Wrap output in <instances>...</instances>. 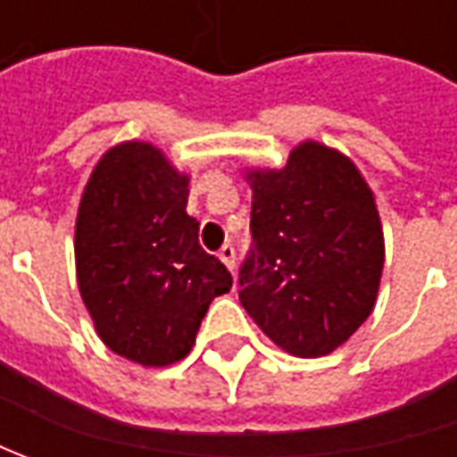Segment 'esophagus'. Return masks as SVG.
<instances>
[{
	"label": "esophagus",
	"instance_id": "esophagus-1",
	"mask_svg": "<svg viewBox=\"0 0 457 457\" xmlns=\"http://www.w3.org/2000/svg\"><path fill=\"white\" fill-rule=\"evenodd\" d=\"M219 256H220V262H223V264H226L231 272L237 270V252H234V246H231V244H223V246H220Z\"/></svg>",
	"mask_w": 457,
	"mask_h": 457
}]
</instances>
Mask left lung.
Returning a JSON list of instances; mask_svg holds the SVG:
<instances>
[{"label":"left lung","mask_w":457,"mask_h":457,"mask_svg":"<svg viewBox=\"0 0 457 457\" xmlns=\"http://www.w3.org/2000/svg\"><path fill=\"white\" fill-rule=\"evenodd\" d=\"M252 246L241 262V305L292 356L336 351L377 303L384 234L356 165L318 142L282 170H252Z\"/></svg>","instance_id":"left-lung-1"}]
</instances>
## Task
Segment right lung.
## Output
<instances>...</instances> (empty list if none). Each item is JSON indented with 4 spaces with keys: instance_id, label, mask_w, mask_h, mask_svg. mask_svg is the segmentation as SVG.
Here are the masks:
<instances>
[{
    "instance_id": "obj_1",
    "label": "right lung",
    "mask_w": 457,
    "mask_h": 457,
    "mask_svg": "<svg viewBox=\"0 0 457 457\" xmlns=\"http://www.w3.org/2000/svg\"><path fill=\"white\" fill-rule=\"evenodd\" d=\"M187 178L147 142L109 150L80 198L79 290L96 333L142 366L185 359L231 272L198 244Z\"/></svg>"
}]
</instances>
